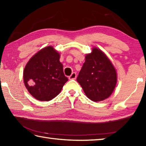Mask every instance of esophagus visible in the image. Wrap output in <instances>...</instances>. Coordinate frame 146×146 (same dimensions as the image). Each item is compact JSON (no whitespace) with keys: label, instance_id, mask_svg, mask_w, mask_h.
<instances>
[{"label":"esophagus","instance_id":"esophagus-1","mask_svg":"<svg viewBox=\"0 0 146 146\" xmlns=\"http://www.w3.org/2000/svg\"><path fill=\"white\" fill-rule=\"evenodd\" d=\"M76 73L75 72L72 73V74L69 76V79H70V80H75V79H76Z\"/></svg>","mask_w":146,"mask_h":146}]
</instances>
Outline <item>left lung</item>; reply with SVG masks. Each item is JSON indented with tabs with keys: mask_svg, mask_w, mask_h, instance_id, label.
<instances>
[{
	"mask_svg": "<svg viewBox=\"0 0 146 146\" xmlns=\"http://www.w3.org/2000/svg\"><path fill=\"white\" fill-rule=\"evenodd\" d=\"M86 95L94 102L108 98L117 82L116 70L111 62L97 48L85 56V62L76 78Z\"/></svg>",
	"mask_w": 146,
	"mask_h": 146,
	"instance_id": "8db88e82",
	"label": "left lung"
}]
</instances>
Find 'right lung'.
<instances>
[{
	"label": "right lung",
	"mask_w": 146,
	"mask_h": 146,
	"mask_svg": "<svg viewBox=\"0 0 146 146\" xmlns=\"http://www.w3.org/2000/svg\"><path fill=\"white\" fill-rule=\"evenodd\" d=\"M60 56L53 46H47L32 56L26 65L23 72L24 85L38 100H52L68 80L64 74Z\"/></svg>",
	"instance_id": "add662e5"
}]
</instances>
